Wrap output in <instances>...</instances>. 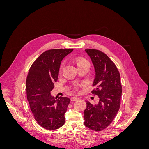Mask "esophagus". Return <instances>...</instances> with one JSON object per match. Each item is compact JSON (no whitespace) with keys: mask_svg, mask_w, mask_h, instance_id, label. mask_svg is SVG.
<instances>
[{"mask_svg":"<svg viewBox=\"0 0 149 149\" xmlns=\"http://www.w3.org/2000/svg\"><path fill=\"white\" fill-rule=\"evenodd\" d=\"M78 100V97H73L71 98V101H75L76 100Z\"/></svg>","mask_w":149,"mask_h":149,"instance_id":"obj_1","label":"esophagus"}]
</instances>
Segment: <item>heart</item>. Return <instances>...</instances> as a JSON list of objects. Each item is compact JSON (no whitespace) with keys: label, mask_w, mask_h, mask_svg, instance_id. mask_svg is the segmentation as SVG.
<instances>
[{"label":"heart","mask_w":149,"mask_h":149,"mask_svg":"<svg viewBox=\"0 0 149 149\" xmlns=\"http://www.w3.org/2000/svg\"><path fill=\"white\" fill-rule=\"evenodd\" d=\"M76 65H77V67H79L80 66H82L84 65H89L88 61L86 60H85V59H84V58H81V57L77 58V59H76Z\"/></svg>","instance_id":"heart-1"}]
</instances>
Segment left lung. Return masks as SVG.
Masks as SVG:
<instances>
[{
    "label": "left lung",
    "instance_id": "obj_1",
    "mask_svg": "<svg viewBox=\"0 0 149 149\" xmlns=\"http://www.w3.org/2000/svg\"><path fill=\"white\" fill-rule=\"evenodd\" d=\"M93 63L94 79L92 91L98 96L97 104H92L86 101L84 111V124L88 128L100 131L109 125L120 107L122 86L119 71L114 63L105 53L97 49H85Z\"/></svg>",
    "mask_w": 149,
    "mask_h": 149
}]
</instances>
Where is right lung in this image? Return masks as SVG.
Wrapping results in <instances>:
<instances>
[{"instance_id":"1","label":"right lung","mask_w":149,"mask_h":149,"mask_svg":"<svg viewBox=\"0 0 149 149\" xmlns=\"http://www.w3.org/2000/svg\"><path fill=\"white\" fill-rule=\"evenodd\" d=\"M73 49L45 51L31 66L26 81V96L35 120L44 129L55 130L65 124L70 99L54 97L51 91L57 81L61 62Z\"/></svg>"}]
</instances>
